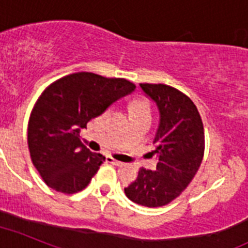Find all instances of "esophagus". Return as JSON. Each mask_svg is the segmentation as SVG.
<instances>
[{
    "instance_id": "34e87169",
    "label": "esophagus",
    "mask_w": 248,
    "mask_h": 248,
    "mask_svg": "<svg viewBox=\"0 0 248 248\" xmlns=\"http://www.w3.org/2000/svg\"><path fill=\"white\" fill-rule=\"evenodd\" d=\"M107 161H108V163L113 164V165H116V166H122V165H124V163H121V161H118V160L113 159V157H111V156H108Z\"/></svg>"
}]
</instances>
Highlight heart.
<instances>
[{"instance_id":"1","label":"heart","mask_w":248,"mask_h":248,"mask_svg":"<svg viewBox=\"0 0 248 248\" xmlns=\"http://www.w3.org/2000/svg\"><path fill=\"white\" fill-rule=\"evenodd\" d=\"M134 113H150V106L145 101H137L134 105Z\"/></svg>"}]
</instances>
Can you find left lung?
Returning a JSON list of instances; mask_svg holds the SVG:
<instances>
[{"mask_svg":"<svg viewBox=\"0 0 248 248\" xmlns=\"http://www.w3.org/2000/svg\"><path fill=\"white\" fill-rule=\"evenodd\" d=\"M140 88L159 111L154 139L159 161L155 171L140 169L124 193L136 204L163 207L182 194L198 171L204 155V128L195 105L180 91L149 83H141Z\"/></svg>","mask_w":248,"mask_h":248,"instance_id":"8db88e82","label":"left lung"}]
</instances>
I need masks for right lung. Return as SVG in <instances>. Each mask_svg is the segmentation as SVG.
Here are the masks:
<instances>
[{
	"instance_id": "add662e5",
	"label": "right lung",
	"mask_w": 248,
	"mask_h": 248,
	"mask_svg": "<svg viewBox=\"0 0 248 248\" xmlns=\"http://www.w3.org/2000/svg\"><path fill=\"white\" fill-rule=\"evenodd\" d=\"M135 88L124 78L80 72L58 79L41 93L29 120L28 143L47 186L74 194L89 184L106 157L80 142V131Z\"/></svg>"
}]
</instances>
